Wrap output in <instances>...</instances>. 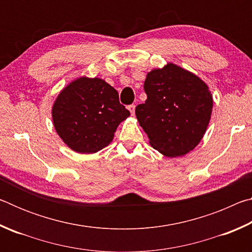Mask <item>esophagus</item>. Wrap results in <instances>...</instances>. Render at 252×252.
Segmentation results:
<instances>
[{
    "instance_id": "1",
    "label": "esophagus",
    "mask_w": 252,
    "mask_h": 252,
    "mask_svg": "<svg viewBox=\"0 0 252 252\" xmlns=\"http://www.w3.org/2000/svg\"><path fill=\"white\" fill-rule=\"evenodd\" d=\"M127 109H129L131 114H134V110H135V105H134V104L129 105V106H127Z\"/></svg>"
}]
</instances>
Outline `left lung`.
Masks as SVG:
<instances>
[{"label": "left lung", "mask_w": 252, "mask_h": 252, "mask_svg": "<svg viewBox=\"0 0 252 252\" xmlns=\"http://www.w3.org/2000/svg\"><path fill=\"white\" fill-rule=\"evenodd\" d=\"M147 100L135 108L140 126L153 149L169 158L181 157L198 146L212 112L208 85L191 72L168 63L144 81Z\"/></svg>", "instance_id": "obj_1"}]
</instances>
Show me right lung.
I'll return each mask as SVG.
<instances>
[{
    "mask_svg": "<svg viewBox=\"0 0 252 252\" xmlns=\"http://www.w3.org/2000/svg\"><path fill=\"white\" fill-rule=\"evenodd\" d=\"M129 116L116 89L104 80L85 76L67 84L52 108L60 138L79 153H95L109 146L118 126Z\"/></svg>",
    "mask_w": 252,
    "mask_h": 252,
    "instance_id": "1",
    "label": "right lung"
}]
</instances>
